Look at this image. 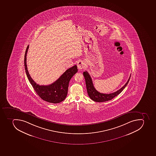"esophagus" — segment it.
Segmentation results:
<instances>
[{
	"label": "esophagus",
	"mask_w": 156,
	"mask_h": 156,
	"mask_svg": "<svg viewBox=\"0 0 156 156\" xmlns=\"http://www.w3.org/2000/svg\"><path fill=\"white\" fill-rule=\"evenodd\" d=\"M77 68L79 69H83L85 67V63L83 61H79L77 62Z\"/></svg>",
	"instance_id": "esophagus-1"
}]
</instances>
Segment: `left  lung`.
<instances>
[{
	"instance_id": "1",
	"label": "left lung",
	"mask_w": 156,
	"mask_h": 156,
	"mask_svg": "<svg viewBox=\"0 0 156 156\" xmlns=\"http://www.w3.org/2000/svg\"><path fill=\"white\" fill-rule=\"evenodd\" d=\"M83 75L85 78V83L87 85L88 95L90 98L91 99L97 102H103L109 101L119 94L127 85L131 76V75H130L126 83L124 84V86L121 88V89L118 90L117 91L115 92L114 93H110V94H104V93H100L95 88L91 77L87 71L84 72L83 73Z\"/></svg>"
}]
</instances>
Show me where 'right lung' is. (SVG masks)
I'll return each instance as SVG.
<instances>
[{
	"mask_svg": "<svg viewBox=\"0 0 156 156\" xmlns=\"http://www.w3.org/2000/svg\"><path fill=\"white\" fill-rule=\"evenodd\" d=\"M29 45L27 47L24 58V65L27 76L34 89L39 97L51 103H59L64 101L67 96L69 83L71 78L77 72L76 65L67 69L57 80L48 85H39L30 77L27 65V54Z\"/></svg>",
	"mask_w": 156,
	"mask_h": 156,
	"instance_id": "right-lung-1",
	"label": "right lung"
}]
</instances>
